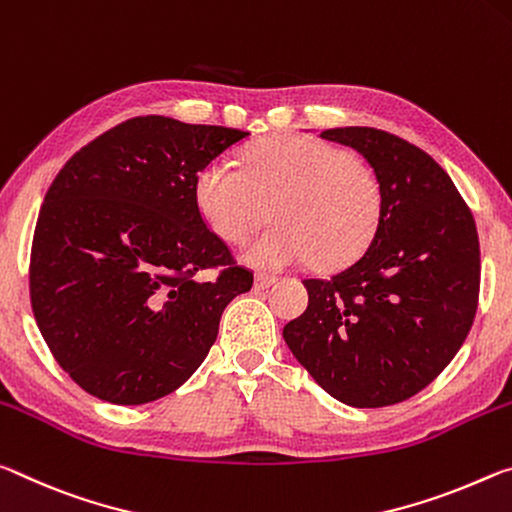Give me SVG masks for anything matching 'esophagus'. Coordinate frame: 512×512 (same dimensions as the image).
Returning <instances> with one entry per match:
<instances>
[{
	"mask_svg": "<svg viewBox=\"0 0 512 512\" xmlns=\"http://www.w3.org/2000/svg\"><path fill=\"white\" fill-rule=\"evenodd\" d=\"M272 283H276V276H274V274L258 272L256 279H254V288H256V290H265V288H270Z\"/></svg>",
	"mask_w": 512,
	"mask_h": 512,
	"instance_id": "esophagus-1",
	"label": "esophagus"
}]
</instances>
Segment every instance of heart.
<instances>
[{
    "label": "heart",
    "mask_w": 512,
    "mask_h": 512,
    "mask_svg": "<svg viewBox=\"0 0 512 512\" xmlns=\"http://www.w3.org/2000/svg\"><path fill=\"white\" fill-rule=\"evenodd\" d=\"M197 206L222 240L238 245L265 222L274 226L245 249L249 263L288 267L306 261L324 270L363 254L383 213L381 181L370 165L331 142L272 136L254 142L240 167L211 163L197 174Z\"/></svg>",
    "instance_id": "heart-1"
}]
</instances>
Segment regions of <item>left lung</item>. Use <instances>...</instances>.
Masks as SVG:
<instances>
[{
  "label": "left lung",
  "instance_id": "8db88e82",
  "mask_svg": "<svg viewBox=\"0 0 512 512\" xmlns=\"http://www.w3.org/2000/svg\"><path fill=\"white\" fill-rule=\"evenodd\" d=\"M381 181L379 229L354 263L304 279L308 306L283 338L308 374L342 404L383 408L424 390L472 329L481 288L474 215L449 174L399 136L326 129Z\"/></svg>",
  "mask_w": 512,
  "mask_h": 512
}]
</instances>
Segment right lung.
Wrapping results in <instances>:
<instances>
[{
  "label": "right lung",
  "mask_w": 512,
  "mask_h": 512,
  "mask_svg": "<svg viewBox=\"0 0 512 512\" xmlns=\"http://www.w3.org/2000/svg\"><path fill=\"white\" fill-rule=\"evenodd\" d=\"M249 131L133 117L81 147L33 231L29 295L56 363L88 395L136 406L179 388L226 304L254 286L206 226L197 174ZM215 269L211 282L200 279Z\"/></svg>",
  "instance_id": "add662e5"
}]
</instances>
